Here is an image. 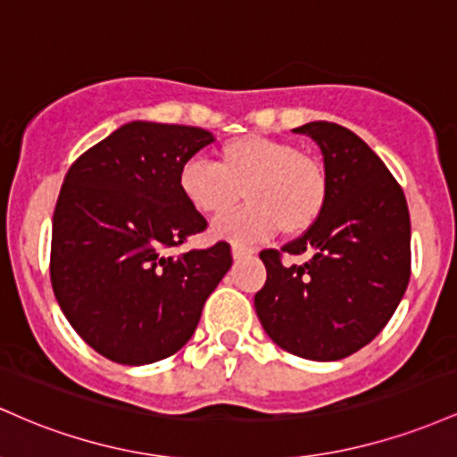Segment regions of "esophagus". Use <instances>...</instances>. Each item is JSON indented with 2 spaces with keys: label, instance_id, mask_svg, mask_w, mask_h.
I'll use <instances>...</instances> for the list:
<instances>
[{
  "label": "esophagus",
  "instance_id": "esophagus-1",
  "mask_svg": "<svg viewBox=\"0 0 457 457\" xmlns=\"http://www.w3.org/2000/svg\"><path fill=\"white\" fill-rule=\"evenodd\" d=\"M250 253H253V250L245 248V245H239V244L233 245V259H244V256H248Z\"/></svg>",
  "mask_w": 457,
  "mask_h": 457
}]
</instances>
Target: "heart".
Returning a JSON list of instances; mask_svg holds the SVG:
<instances>
[{
	"label": "heart",
	"instance_id": "heart-1",
	"mask_svg": "<svg viewBox=\"0 0 457 457\" xmlns=\"http://www.w3.org/2000/svg\"><path fill=\"white\" fill-rule=\"evenodd\" d=\"M179 187L198 213L218 220L248 204L213 227L218 237L253 244L278 228L289 237L306 233L326 207L328 181L320 162L302 155L291 142L242 136L218 148V163L194 157L179 170Z\"/></svg>",
	"mask_w": 457,
	"mask_h": 457
}]
</instances>
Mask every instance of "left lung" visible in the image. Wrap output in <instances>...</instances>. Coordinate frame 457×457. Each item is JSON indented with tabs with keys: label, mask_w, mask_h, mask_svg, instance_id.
<instances>
[{
	"label": "left lung",
	"mask_w": 457,
	"mask_h": 457,
	"mask_svg": "<svg viewBox=\"0 0 457 457\" xmlns=\"http://www.w3.org/2000/svg\"><path fill=\"white\" fill-rule=\"evenodd\" d=\"M324 153L326 207L304 235L261 250L268 270L254 309L270 339L309 361H339L388 324L410 280V213L403 189L356 133L315 120L294 129ZM285 253H306L285 266Z\"/></svg>",
	"instance_id": "1"
}]
</instances>
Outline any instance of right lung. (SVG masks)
<instances>
[{"mask_svg": "<svg viewBox=\"0 0 457 457\" xmlns=\"http://www.w3.org/2000/svg\"><path fill=\"white\" fill-rule=\"evenodd\" d=\"M213 136L201 127L127 122L81 153L54 212L49 274L69 324L120 365L181 350L230 270L227 242L168 254L207 228L179 170Z\"/></svg>", "mask_w": 457, "mask_h": 457, "instance_id": "add662e5", "label": "right lung"}]
</instances>
